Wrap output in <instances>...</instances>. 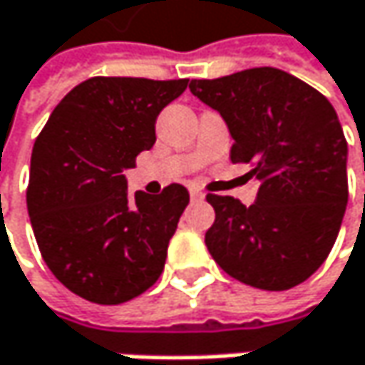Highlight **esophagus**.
I'll list each match as a JSON object with an SVG mask.
<instances>
[{"label":"esophagus","instance_id":"esophagus-1","mask_svg":"<svg viewBox=\"0 0 365 365\" xmlns=\"http://www.w3.org/2000/svg\"><path fill=\"white\" fill-rule=\"evenodd\" d=\"M190 196H192V200H205V192L198 190V187H192L190 190Z\"/></svg>","mask_w":365,"mask_h":365}]
</instances>
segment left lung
I'll return each instance as SVG.
<instances>
[{
    "label": "left lung",
    "instance_id": "left-lung-1",
    "mask_svg": "<svg viewBox=\"0 0 365 365\" xmlns=\"http://www.w3.org/2000/svg\"><path fill=\"white\" fill-rule=\"evenodd\" d=\"M190 91L223 116L232 163L261 185L245 207L209 194L215 223L205 236L217 265L263 290H288L326 261L347 209V140L332 104L305 81L261 66Z\"/></svg>",
    "mask_w": 365,
    "mask_h": 365
}]
</instances>
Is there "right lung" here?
Returning a JSON list of instances; mask_svg holds the SVG:
<instances>
[{"label":"right lung","mask_w":365,"mask_h":365,"mask_svg":"<svg viewBox=\"0 0 365 365\" xmlns=\"http://www.w3.org/2000/svg\"><path fill=\"white\" fill-rule=\"evenodd\" d=\"M187 79L91 77L53 108L31 154L26 209L51 274L71 292L118 305L148 290L190 202L180 183L127 192L125 171L156 142L160 110Z\"/></svg>","instance_id":"obj_1"}]
</instances>
